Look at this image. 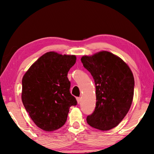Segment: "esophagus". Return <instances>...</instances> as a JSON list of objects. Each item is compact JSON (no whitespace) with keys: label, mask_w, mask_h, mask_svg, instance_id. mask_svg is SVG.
Masks as SVG:
<instances>
[{"label":"esophagus","mask_w":154,"mask_h":154,"mask_svg":"<svg viewBox=\"0 0 154 154\" xmlns=\"http://www.w3.org/2000/svg\"><path fill=\"white\" fill-rule=\"evenodd\" d=\"M77 103H81V99L80 97H77Z\"/></svg>","instance_id":"esophagus-1"}]
</instances>
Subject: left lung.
I'll list each match as a JSON object with an SVG mask.
<instances>
[{
	"label": "left lung",
	"mask_w": 154,
	"mask_h": 154,
	"mask_svg": "<svg viewBox=\"0 0 154 154\" xmlns=\"http://www.w3.org/2000/svg\"><path fill=\"white\" fill-rule=\"evenodd\" d=\"M96 85V107L87 117L94 128L106 131L118 126L128 112L134 97V79L126 62L107 51L81 59Z\"/></svg>",
	"instance_id": "1"
}]
</instances>
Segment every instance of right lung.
<instances>
[{
    "label": "right lung",
    "mask_w": 154,
    "mask_h": 154,
    "mask_svg": "<svg viewBox=\"0 0 154 154\" xmlns=\"http://www.w3.org/2000/svg\"><path fill=\"white\" fill-rule=\"evenodd\" d=\"M75 55L49 51L38 59L22 78V101L34 124L45 132L63 126L77 100L70 92L68 71Z\"/></svg>",
    "instance_id": "add662e5"
}]
</instances>
